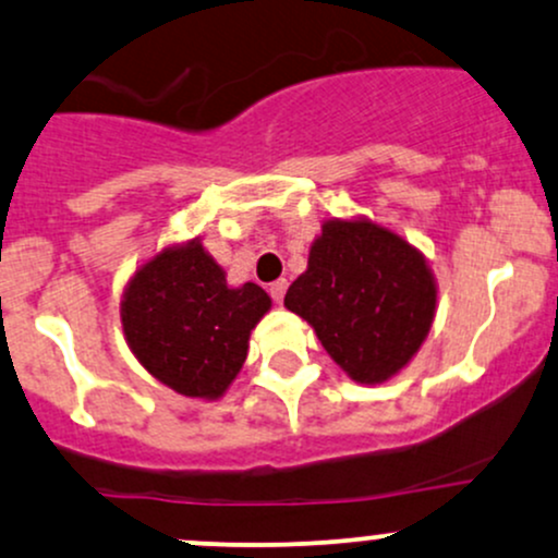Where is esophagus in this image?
<instances>
[{"instance_id": "1", "label": "esophagus", "mask_w": 558, "mask_h": 558, "mask_svg": "<svg viewBox=\"0 0 558 558\" xmlns=\"http://www.w3.org/2000/svg\"><path fill=\"white\" fill-rule=\"evenodd\" d=\"M286 289H289V280L286 278H280V280H275V283H269V296L275 299V302H283V296H286Z\"/></svg>"}]
</instances>
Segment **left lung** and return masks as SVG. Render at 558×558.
Listing matches in <instances>:
<instances>
[{"label": "left lung", "instance_id": "1", "mask_svg": "<svg viewBox=\"0 0 558 558\" xmlns=\"http://www.w3.org/2000/svg\"><path fill=\"white\" fill-rule=\"evenodd\" d=\"M283 304L352 381L381 384L424 344L437 283L424 254L397 232L371 219H328Z\"/></svg>", "mask_w": 558, "mask_h": 558}]
</instances>
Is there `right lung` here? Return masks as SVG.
Instances as JSON below:
<instances>
[{"label":"right lung","instance_id":"add662e5","mask_svg":"<svg viewBox=\"0 0 558 558\" xmlns=\"http://www.w3.org/2000/svg\"><path fill=\"white\" fill-rule=\"evenodd\" d=\"M269 307L256 283L228 286L225 269L195 238L134 272L121 299V326L153 378L185 397L217 400L246 363L251 330Z\"/></svg>","mask_w":558,"mask_h":558}]
</instances>
